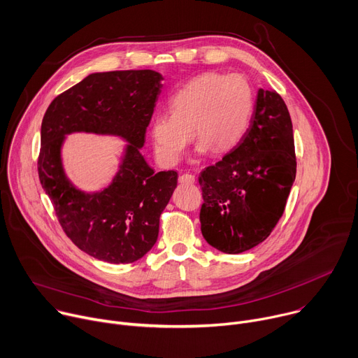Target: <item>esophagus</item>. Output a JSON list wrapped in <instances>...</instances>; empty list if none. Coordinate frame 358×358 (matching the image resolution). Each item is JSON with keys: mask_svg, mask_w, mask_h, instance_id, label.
Here are the masks:
<instances>
[{"mask_svg": "<svg viewBox=\"0 0 358 358\" xmlns=\"http://www.w3.org/2000/svg\"><path fill=\"white\" fill-rule=\"evenodd\" d=\"M178 181L181 184H192L195 181V177L192 174H182V176H180Z\"/></svg>", "mask_w": 358, "mask_h": 358, "instance_id": "obj_1", "label": "esophagus"}]
</instances>
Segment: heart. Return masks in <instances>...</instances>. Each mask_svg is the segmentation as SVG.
<instances>
[{
  "mask_svg": "<svg viewBox=\"0 0 358 358\" xmlns=\"http://www.w3.org/2000/svg\"><path fill=\"white\" fill-rule=\"evenodd\" d=\"M253 106L248 82L236 73H202L182 85L169 100L170 113L151 120L150 136L156 157L166 166L177 164L191 140L203 155L228 152L239 144L249 126Z\"/></svg>",
  "mask_w": 358,
  "mask_h": 358,
  "instance_id": "heart-1",
  "label": "heart"
}]
</instances>
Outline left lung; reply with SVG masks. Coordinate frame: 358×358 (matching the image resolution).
<instances>
[{"instance_id":"1","label":"left lung","mask_w":358,"mask_h":358,"mask_svg":"<svg viewBox=\"0 0 358 358\" xmlns=\"http://www.w3.org/2000/svg\"><path fill=\"white\" fill-rule=\"evenodd\" d=\"M294 178L289 110L276 90L259 87L250 126L239 144L198 177L203 238L231 255L259 245L280 220Z\"/></svg>"}]
</instances>
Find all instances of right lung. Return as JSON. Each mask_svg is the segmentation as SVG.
Returning <instances> with one entry per match:
<instances>
[{
    "instance_id": "obj_1",
    "label": "right lung",
    "mask_w": 358,
    "mask_h": 358,
    "mask_svg": "<svg viewBox=\"0 0 358 358\" xmlns=\"http://www.w3.org/2000/svg\"><path fill=\"white\" fill-rule=\"evenodd\" d=\"M156 71L90 73L49 105L41 126L38 173L71 241L108 264H131L155 246L160 215L178 174L150 167L141 155L147 126L163 89ZM73 132L119 136L124 146L113 181L93 193L78 189L64 173L62 148Z\"/></svg>"
}]
</instances>
